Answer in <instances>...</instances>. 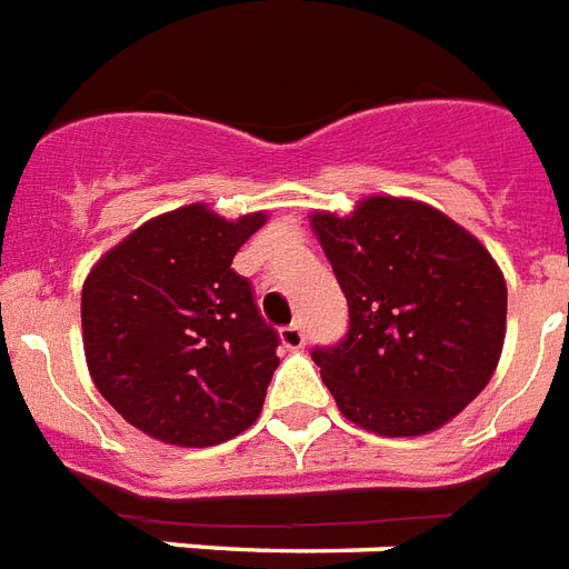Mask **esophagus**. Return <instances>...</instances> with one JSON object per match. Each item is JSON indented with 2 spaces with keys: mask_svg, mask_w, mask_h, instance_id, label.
Returning <instances> with one entry per match:
<instances>
[{
  "mask_svg": "<svg viewBox=\"0 0 569 569\" xmlns=\"http://www.w3.org/2000/svg\"><path fill=\"white\" fill-rule=\"evenodd\" d=\"M279 340H281V346H284V349H290V351H299L305 346V331H302V326H284L279 331Z\"/></svg>",
  "mask_w": 569,
  "mask_h": 569,
  "instance_id": "34e87169",
  "label": "esophagus"
}]
</instances>
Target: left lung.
Masks as SVG:
<instances>
[{
    "label": "left lung",
    "instance_id": "left-lung-1",
    "mask_svg": "<svg viewBox=\"0 0 569 569\" xmlns=\"http://www.w3.org/2000/svg\"><path fill=\"white\" fill-rule=\"evenodd\" d=\"M308 220L349 302L346 340L313 351L342 416L389 439L457 419L503 355L506 279L486 243L412 197Z\"/></svg>",
    "mask_w": 569,
    "mask_h": 569
}]
</instances>
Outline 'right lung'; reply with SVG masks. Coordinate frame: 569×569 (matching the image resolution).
I'll use <instances>...</instances> for the list:
<instances>
[{"label":"right lung","instance_id":"add662e5","mask_svg":"<svg viewBox=\"0 0 569 569\" xmlns=\"http://www.w3.org/2000/svg\"><path fill=\"white\" fill-rule=\"evenodd\" d=\"M267 211L223 218L189 203L144 220L83 279L89 378L127 425L157 442L209 448L261 416L273 378V328L234 252Z\"/></svg>","mask_w":569,"mask_h":569}]
</instances>
